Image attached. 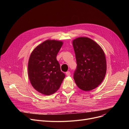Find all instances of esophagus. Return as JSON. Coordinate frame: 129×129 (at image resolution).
Returning a JSON list of instances; mask_svg holds the SVG:
<instances>
[{
	"label": "esophagus",
	"mask_w": 129,
	"mask_h": 129,
	"mask_svg": "<svg viewBox=\"0 0 129 129\" xmlns=\"http://www.w3.org/2000/svg\"><path fill=\"white\" fill-rule=\"evenodd\" d=\"M66 75L67 76H71V73H70V72H67L66 73Z\"/></svg>",
	"instance_id": "obj_1"
}]
</instances>
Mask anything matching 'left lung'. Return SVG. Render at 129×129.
I'll return each instance as SVG.
<instances>
[{
    "label": "left lung",
    "mask_w": 129,
    "mask_h": 129,
    "mask_svg": "<svg viewBox=\"0 0 129 129\" xmlns=\"http://www.w3.org/2000/svg\"><path fill=\"white\" fill-rule=\"evenodd\" d=\"M73 45L77 63L74 79L80 89L90 91L103 81L107 71L104 51L93 40L79 37L73 40Z\"/></svg>",
    "instance_id": "left-lung-1"
}]
</instances>
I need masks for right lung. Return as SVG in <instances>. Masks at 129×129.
I'll list each match as a JSON object with an SVG mask.
<instances>
[{"mask_svg": "<svg viewBox=\"0 0 129 129\" xmlns=\"http://www.w3.org/2000/svg\"><path fill=\"white\" fill-rule=\"evenodd\" d=\"M63 43L48 40L39 45L31 53L28 62V76L37 91L45 95L55 93L65 75L61 72L56 59Z\"/></svg>", "mask_w": 129, "mask_h": 129, "instance_id": "obj_1", "label": "right lung"}]
</instances>
